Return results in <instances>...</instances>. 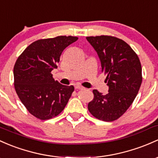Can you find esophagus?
Returning <instances> with one entry per match:
<instances>
[{"mask_svg":"<svg viewBox=\"0 0 158 158\" xmlns=\"http://www.w3.org/2000/svg\"><path fill=\"white\" fill-rule=\"evenodd\" d=\"M75 89H84V87H83V86H76Z\"/></svg>","mask_w":158,"mask_h":158,"instance_id":"1","label":"esophagus"}]
</instances>
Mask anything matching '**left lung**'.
I'll return each mask as SVG.
<instances>
[{
  "mask_svg": "<svg viewBox=\"0 0 158 158\" xmlns=\"http://www.w3.org/2000/svg\"><path fill=\"white\" fill-rule=\"evenodd\" d=\"M86 38L99 56L108 86L106 95L93 91L94 99L88 109L99 120L113 121L125 113L139 90L142 80L139 59L121 39L105 35Z\"/></svg>",
  "mask_w": 158,
  "mask_h": 158,
  "instance_id": "left-lung-1",
  "label": "left lung"
}]
</instances>
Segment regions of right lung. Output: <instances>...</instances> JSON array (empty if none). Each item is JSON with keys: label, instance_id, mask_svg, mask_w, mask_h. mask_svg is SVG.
<instances>
[{"label": "right lung", "instance_id": "right-lung-1", "mask_svg": "<svg viewBox=\"0 0 158 158\" xmlns=\"http://www.w3.org/2000/svg\"><path fill=\"white\" fill-rule=\"evenodd\" d=\"M77 37L58 36L35 41L23 51L13 69L14 86L28 111L40 120L57 116L65 108L74 87L59 84L51 72L62 51Z\"/></svg>", "mask_w": 158, "mask_h": 158}]
</instances>
